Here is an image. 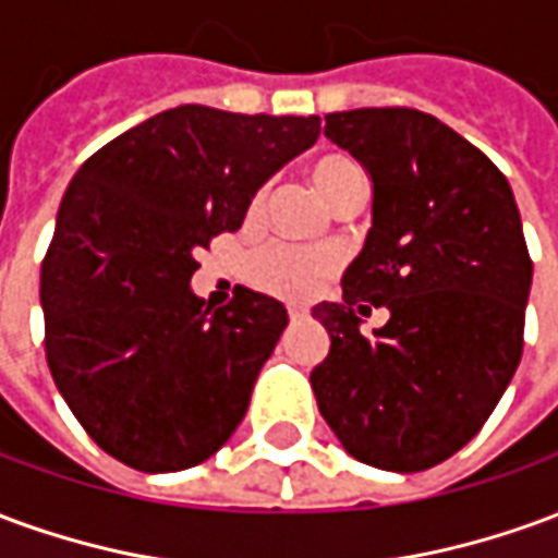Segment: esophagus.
Instances as JSON below:
<instances>
[{
  "mask_svg": "<svg viewBox=\"0 0 558 558\" xmlns=\"http://www.w3.org/2000/svg\"><path fill=\"white\" fill-rule=\"evenodd\" d=\"M304 316H307V311H304V307H290L292 323H295V319H304Z\"/></svg>",
  "mask_w": 558,
  "mask_h": 558,
  "instance_id": "esophagus-1",
  "label": "esophagus"
}]
</instances>
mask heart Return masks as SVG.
<instances>
[{"instance_id": "obj_1", "label": "heart", "mask_w": 558, "mask_h": 558, "mask_svg": "<svg viewBox=\"0 0 558 558\" xmlns=\"http://www.w3.org/2000/svg\"><path fill=\"white\" fill-rule=\"evenodd\" d=\"M311 182H314L316 194L335 208L340 199H347L355 191H364V172L347 155H323L311 163ZM259 206H263V191H256L251 199V215H256ZM331 268H335V259L326 251L271 242L256 251L247 266V278L256 290L271 292L280 299H307L323 287Z\"/></svg>"}]
</instances>
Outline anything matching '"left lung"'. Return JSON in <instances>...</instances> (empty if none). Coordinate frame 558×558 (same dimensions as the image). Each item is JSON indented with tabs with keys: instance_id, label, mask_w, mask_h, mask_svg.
I'll return each mask as SVG.
<instances>
[{
	"instance_id": "obj_1",
	"label": "left lung",
	"mask_w": 558,
	"mask_h": 558,
	"mask_svg": "<svg viewBox=\"0 0 558 558\" xmlns=\"http://www.w3.org/2000/svg\"><path fill=\"white\" fill-rule=\"evenodd\" d=\"M374 182V227L314 316L331 338L316 403L355 460L421 472L484 427L523 355L532 259L511 184L481 148L410 107L326 116ZM388 306L374 336L359 313Z\"/></svg>"
}]
</instances>
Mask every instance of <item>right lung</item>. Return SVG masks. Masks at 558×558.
<instances>
[{
    "label": "right lung",
    "mask_w": 558,
    "mask_h": 558,
    "mask_svg": "<svg viewBox=\"0 0 558 558\" xmlns=\"http://www.w3.org/2000/svg\"><path fill=\"white\" fill-rule=\"evenodd\" d=\"M316 137L319 116L184 104L110 140L68 184L41 263L44 352L74 418L125 466H196L244 418L287 307L235 287L211 311L187 283L196 254Z\"/></svg>",
    "instance_id": "obj_1"
}]
</instances>
